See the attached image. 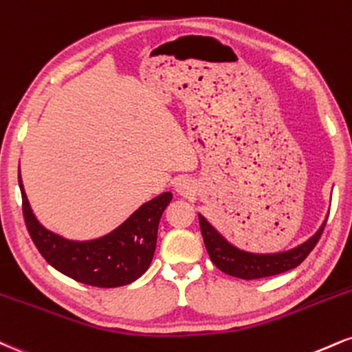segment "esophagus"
<instances>
[{
  "mask_svg": "<svg viewBox=\"0 0 352 352\" xmlns=\"http://www.w3.org/2000/svg\"><path fill=\"white\" fill-rule=\"evenodd\" d=\"M193 188H195L193 182L188 180V179H182V180L177 182V185H175L177 193L184 195V197H187V195H192L195 192Z\"/></svg>",
  "mask_w": 352,
  "mask_h": 352,
  "instance_id": "obj_1",
  "label": "esophagus"
}]
</instances>
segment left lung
I'll use <instances>...</instances> for the list:
<instances>
[{
	"instance_id": "obj_1",
	"label": "left lung",
	"mask_w": 352,
	"mask_h": 352,
	"mask_svg": "<svg viewBox=\"0 0 352 352\" xmlns=\"http://www.w3.org/2000/svg\"><path fill=\"white\" fill-rule=\"evenodd\" d=\"M200 219V230L203 241H205L206 251H208L211 262H213L221 272L232 275V277L244 278V280H254V278L270 277V275H277L287 270L295 269L297 265L307 259V256L313 251L318 239L321 238V232L324 230V221L321 223L318 231L308 238L305 243L295 245V248L287 249V251L278 252H249L244 249L236 248L231 244L224 236L219 232L217 228L211 226L203 214L198 213Z\"/></svg>"
}]
</instances>
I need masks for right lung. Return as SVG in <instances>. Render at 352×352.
<instances>
[{
  "instance_id": "1",
  "label": "right lung",
  "mask_w": 352,
  "mask_h": 352,
  "mask_svg": "<svg viewBox=\"0 0 352 352\" xmlns=\"http://www.w3.org/2000/svg\"><path fill=\"white\" fill-rule=\"evenodd\" d=\"M18 180L29 236L42 257L55 270L87 285L113 289L138 280L149 269L157 244L160 217L172 201L170 192H164L142 203L108 234L77 241L63 238L42 226L29 205L21 170Z\"/></svg>"
}]
</instances>
